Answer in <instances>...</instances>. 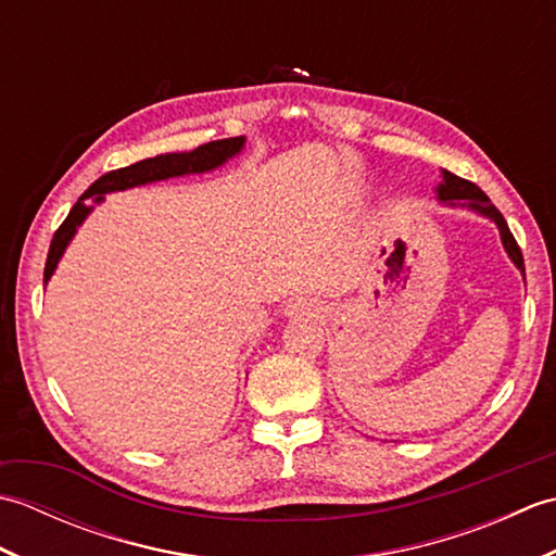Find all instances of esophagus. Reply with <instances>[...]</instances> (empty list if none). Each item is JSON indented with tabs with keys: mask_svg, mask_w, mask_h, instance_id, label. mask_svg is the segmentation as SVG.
<instances>
[{
	"mask_svg": "<svg viewBox=\"0 0 556 556\" xmlns=\"http://www.w3.org/2000/svg\"><path fill=\"white\" fill-rule=\"evenodd\" d=\"M317 303L315 301H308V299H299V301H293V303H289V308H287V313L291 315V317H313V315H317Z\"/></svg>",
	"mask_w": 556,
	"mask_h": 556,
	"instance_id": "esophagus-1",
	"label": "esophagus"
}]
</instances>
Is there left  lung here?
Returning a JSON list of instances; mask_svg holds the SVG:
<instances>
[{
    "mask_svg": "<svg viewBox=\"0 0 556 556\" xmlns=\"http://www.w3.org/2000/svg\"><path fill=\"white\" fill-rule=\"evenodd\" d=\"M437 191H440V200H442V203H448V205H468V207H473V210L482 212V215L492 217L494 224H497L500 231H502V241H504L506 253L511 255V260H514L518 269H521V271L526 269L521 248H518V243H516V239H514V233L509 231V227H506V219L502 217V212L490 203V198L485 195V191H480V188H478L473 181L460 179V176H456V174H452V172H444V181L440 184V188H437Z\"/></svg>",
    "mask_w": 556,
    "mask_h": 556,
    "instance_id": "8db88e82",
    "label": "left lung"
}]
</instances>
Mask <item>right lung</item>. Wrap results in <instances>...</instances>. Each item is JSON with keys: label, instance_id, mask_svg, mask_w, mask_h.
Returning a JSON list of instances; mask_svg holds the SVG:
<instances>
[{"label": "right lung", "instance_id": "right-lung-1", "mask_svg": "<svg viewBox=\"0 0 556 556\" xmlns=\"http://www.w3.org/2000/svg\"><path fill=\"white\" fill-rule=\"evenodd\" d=\"M241 148H243L241 136L224 138V140H210V143L200 146L191 152H179V155H174L172 152V155L148 157V160H140V162L131 164V167H122V169H114V172H108L104 176H100V179L76 200V205L71 207L66 219L59 224V229L54 231V239L50 243V253H47V263H45V285H47V279L52 277V271L59 263V257H62L64 248L68 245L71 236L76 233V227L83 219H86V215L90 212L88 200H96V203H100L102 193L124 191V188L169 179V176L215 169L222 162H227L231 155H236Z\"/></svg>", "mask_w": 556, "mask_h": 556}]
</instances>
